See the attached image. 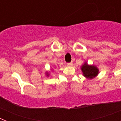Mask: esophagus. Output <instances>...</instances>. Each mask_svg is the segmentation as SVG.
<instances>
[{
  "label": "esophagus",
  "instance_id": "esophagus-1",
  "mask_svg": "<svg viewBox=\"0 0 121 121\" xmlns=\"http://www.w3.org/2000/svg\"><path fill=\"white\" fill-rule=\"evenodd\" d=\"M67 65L68 66V67H70V66L73 65V63L72 62H70V63H67Z\"/></svg>",
  "mask_w": 121,
  "mask_h": 121
}]
</instances>
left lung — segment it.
Segmentation results:
<instances>
[{
    "mask_svg": "<svg viewBox=\"0 0 121 121\" xmlns=\"http://www.w3.org/2000/svg\"><path fill=\"white\" fill-rule=\"evenodd\" d=\"M81 68L83 76L88 79H93L99 74V69L98 67L93 65H88L86 62H84Z\"/></svg>",
    "mask_w": 121,
    "mask_h": 121,
    "instance_id": "8db88e82",
    "label": "left lung"
}]
</instances>
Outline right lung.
Returning a JSON list of instances; mask_svg holds the SVG:
<instances>
[{"label":"right lung","mask_w":121,"mask_h":121,"mask_svg":"<svg viewBox=\"0 0 121 121\" xmlns=\"http://www.w3.org/2000/svg\"><path fill=\"white\" fill-rule=\"evenodd\" d=\"M51 71H53V69H51ZM45 73H46V75H47V76L49 77V76H50V74H49V73L48 72V71H47Z\"/></svg>","instance_id":"1"}]
</instances>
